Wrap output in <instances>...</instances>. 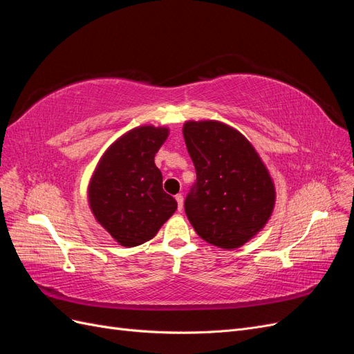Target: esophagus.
I'll return each instance as SVG.
<instances>
[{
  "mask_svg": "<svg viewBox=\"0 0 354 354\" xmlns=\"http://www.w3.org/2000/svg\"><path fill=\"white\" fill-rule=\"evenodd\" d=\"M176 201H177V208H178V211L183 209V195H181V194L176 195Z\"/></svg>",
  "mask_w": 354,
  "mask_h": 354,
  "instance_id": "34e87169",
  "label": "esophagus"
}]
</instances>
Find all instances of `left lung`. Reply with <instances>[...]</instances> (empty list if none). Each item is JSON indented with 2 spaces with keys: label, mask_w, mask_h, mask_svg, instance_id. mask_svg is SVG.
Masks as SVG:
<instances>
[{
  "label": "left lung",
  "mask_w": 354,
  "mask_h": 354,
  "mask_svg": "<svg viewBox=\"0 0 354 354\" xmlns=\"http://www.w3.org/2000/svg\"><path fill=\"white\" fill-rule=\"evenodd\" d=\"M183 136L196 181L185 199L199 236L233 250L263 229L274 207V186L251 143L217 121H190Z\"/></svg>",
  "instance_id": "8db88e82"
}]
</instances>
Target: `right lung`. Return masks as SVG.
Returning a JSON list of instances; mask_svg holds the SVG:
<instances>
[{"label": "right lung", "instance_id": "1", "mask_svg": "<svg viewBox=\"0 0 354 354\" xmlns=\"http://www.w3.org/2000/svg\"><path fill=\"white\" fill-rule=\"evenodd\" d=\"M167 137V128H134L106 151L91 178L88 199L94 217L122 246L152 239L177 209L155 165Z\"/></svg>", "mask_w": 354, "mask_h": 354}]
</instances>
